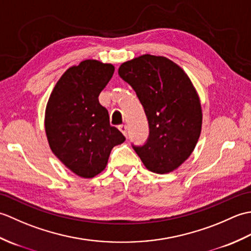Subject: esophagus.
Segmentation results:
<instances>
[{
	"label": "esophagus",
	"mask_w": 251,
	"mask_h": 251,
	"mask_svg": "<svg viewBox=\"0 0 251 251\" xmlns=\"http://www.w3.org/2000/svg\"><path fill=\"white\" fill-rule=\"evenodd\" d=\"M119 129L122 131V134L124 135L125 137L127 136V125H125V124L120 125V126H119Z\"/></svg>",
	"instance_id": "obj_1"
}]
</instances>
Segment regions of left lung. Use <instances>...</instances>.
Instances as JSON below:
<instances>
[{
    "mask_svg": "<svg viewBox=\"0 0 251 251\" xmlns=\"http://www.w3.org/2000/svg\"><path fill=\"white\" fill-rule=\"evenodd\" d=\"M119 75L136 92L150 129L145 145L132 148L150 172H174L193 152L201 130V101L191 79L168 58L153 55L122 63Z\"/></svg>",
    "mask_w": 251,
    "mask_h": 251,
    "instance_id": "left-lung-1",
    "label": "left lung"
}]
</instances>
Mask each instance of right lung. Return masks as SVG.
<instances>
[{
    "label": "right lung",
    "instance_id": "right-lung-1",
    "mask_svg": "<svg viewBox=\"0 0 251 251\" xmlns=\"http://www.w3.org/2000/svg\"><path fill=\"white\" fill-rule=\"evenodd\" d=\"M113 73L110 63L84 60L62 74L46 105L45 131L51 151L82 178L102 172L112 149L125 141L98 100Z\"/></svg>",
    "mask_w": 251,
    "mask_h": 251
}]
</instances>
